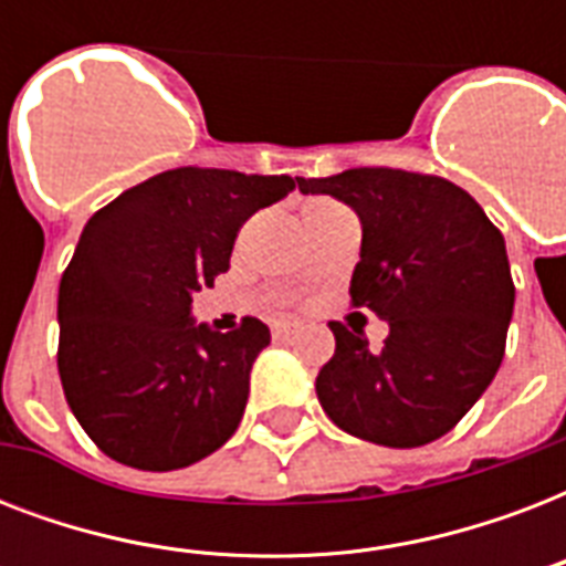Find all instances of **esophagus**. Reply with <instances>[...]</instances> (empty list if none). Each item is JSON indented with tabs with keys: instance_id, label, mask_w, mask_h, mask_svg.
<instances>
[{
	"instance_id": "obj_1",
	"label": "esophagus",
	"mask_w": 566,
	"mask_h": 566,
	"mask_svg": "<svg viewBox=\"0 0 566 566\" xmlns=\"http://www.w3.org/2000/svg\"><path fill=\"white\" fill-rule=\"evenodd\" d=\"M293 332H296V323H275L273 326V337L275 340H291L293 337Z\"/></svg>"
}]
</instances>
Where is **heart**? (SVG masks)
I'll return each instance as SVG.
<instances>
[{"mask_svg": "<svg viewBox=\"0 0 566 566\" xmlns=\"http://www.w3.org/2000/svg\"><path fill=\"white\" fill-rule=\"evenodd\" d=\"M317 205H335V202H328V199H317V202H311L308 208H317Z\"/></svg>", "mask_w": 566, "mask_h": 566, "instance_id": "b5f03b06", "label": "heart"}]
</instances>
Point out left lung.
Here are the masks:
<instances>
[{"instance_id":"1","label":"left lung","mask_w":566,"mask_h":566,"mask_svg":"<svg viewBox=\"0 0 566 566\" xmlns=\"http://www.w3.org/2000/svg\"><path fill=\"white\" fill-rule=\"evenodd\" d=\"M296 181L358 213L361 261L349 293L390 328L370 349L361 328L328 323L335 355L317 376L323 411L378 447L443 438L505 355L514 314L505 238L473 196L438 176L358 167Z\"/></svg>"}]
</instances>
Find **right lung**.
<instances>
[{"label":"right lung","instance_id":"add662e5","mask_svg":"<svg viewBox=\"0 0 566 566\" xmlns=\"http://www.w3.org/2000/svg\"><path fill=\"white\" fill-rule=\"evenodd\" d=\"M291 190V176L179 167L87 220L57 287V373L105 455L164 473L238 431L270 328L247 317L222 335L190 305L229 270L240 226Z\"/></svg>","mask_w":566,"mask_h":566}]
</instances>
